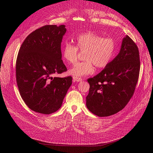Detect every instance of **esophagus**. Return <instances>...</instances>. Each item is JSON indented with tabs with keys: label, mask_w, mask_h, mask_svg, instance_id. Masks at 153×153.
Returning <instances> with one entry per match:
<instances>
[{
	"label": "esophagus",
	"mask_w": 153,
	"mask_h": 153,
	"mask_svg": "<svg viewBox=\"0 0 153 153\" xmlns=\"http://www.w3.org/2000/svg\"><path fill=\"white\" fill-rule=\"evenodd\" d=\"M82 79L80 77H73V81L74 82H80L82 81Z\"/></svg>",
	"instance_id": "esophagus-1"
}]
</instances>
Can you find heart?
<instances>
[{"mask_svg":"<svg viewBox=\"0 0 153 153\" xmlns=\"http://www.w3.org/2000/svg\"><path fill=\"white\" fill-rule=\"evenodd\" d=\"M76 46L66 43L61 50L62 58L69 64L77 60L79 50L84 51V61L77 63L69 73L74 77H82L93 74L94 66L98 69L107 67L115 58L117 43L110 37L103 38L92 31L80 33L74 38Z\"/></svg>","mask_w":153,"mask_h":153,"instance_id":"b5f03b06","label":"heart"}]
</instances>
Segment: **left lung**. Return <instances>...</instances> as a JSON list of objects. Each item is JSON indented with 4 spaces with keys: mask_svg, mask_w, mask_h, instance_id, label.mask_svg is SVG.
I'll return each mask as SVG.
<instances>
[{
    "mask_svg": "<svg viewBox=\"0 0 153 153\" xmlns=\"http://www.w3.org/2000/svg\"><path fill=\"white\" fill-rule=\"evenodd\" d=\"M140 69L138 48L126 35L121 49L109 65L87 79L90 84L86 106L99 117H108L122 110L130 101L138 82Z\"/></svg>",
    "mask_w": 153,
    "mask_h": 153,
    "instance_id": "1",
    "label": "left lung"
}]
</instances>
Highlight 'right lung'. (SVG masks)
Returning a JSON list of instances; mask_svg holds the SVG:
<instances>
[{"label":"right lung","instance_id":"add662e5","mask_svg":"<svg viewBox=\"0 0 153 153\" xmlns=\"http://www.w3.org/2000/svg\"><path fill=\"white\" fill-rule=\"evenodd\" d=\"M65 25H45L24 40L16 61V80L21 97L33 111L51 114L58 110L72 77H53L67 71L61 59V44Z\"/></svg>","mask_w":153,"mask_h":153}]
</instances>
